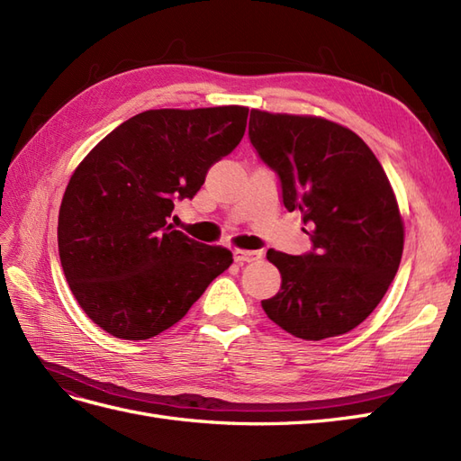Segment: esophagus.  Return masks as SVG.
I'll return each mask as SVG.
<instances>
[{
	"instance_id": "1",
	"label": "esophagus",
	"mask_w": 461,
	"mask_h": 461,
	"mask_svg": "<svg viewBox=\"0 0 461 461\" xmlns=\"http://www.w3.org/2000/svg\"><path fill=\"white\" fill-rule=\"evenodd\" d=\"M232 256L236 263H249L258 261L261 258V252H258V249H234Z\"/></svg>"
}]
</instances>
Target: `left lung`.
I'll return each mask as SVG.
<instances>
[{
	"label": "left lung",
	"instance_id": "left-lung-1",
	"mask_svg": "<svg viewBox=\"0 0 461 461\" xmlns=\"http://www.w3.org/2000/svg\"><path fill=\"white\" fill-rule=\"evenodd\" d=\"M248 134L312 240L303 256L269 249L283 281L263 312L303 340L356 329L386 294L403 249V222L379 159L356 132L321 117L252 109Z\"/></svg>",
	"mask_w": 461,
	"mask_h": 461
}]
</instances>
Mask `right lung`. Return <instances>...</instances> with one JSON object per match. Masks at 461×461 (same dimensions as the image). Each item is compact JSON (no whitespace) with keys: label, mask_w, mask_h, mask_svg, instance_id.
<instances>
[{"label":"right lung","mask_w":461,"mask_h":461,"mask_svg":"<svg viewBox=\"0 0 461 461\" xmlns=\"http://www.w3.org/2000/svg\"><path fill=\"white\" fill-rule=\"evenodd\" d=\"M246 119L240 105L149 109L77 167L59 209V259L78 305L111 337H156L229 269L227 248L192 240L169 217L240 144Z\"/></svg>","instance_id":"right-lung-1"}]
</instances>
